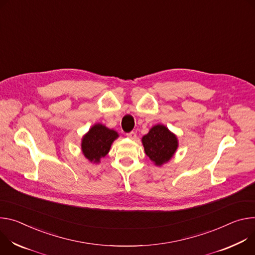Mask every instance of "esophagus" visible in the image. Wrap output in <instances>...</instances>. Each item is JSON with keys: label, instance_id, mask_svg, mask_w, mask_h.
Wrapping results in <instances>:
<instances>
[{"label": "esophagus", "instance_id": "34e87169", "mask_svg": "<svg viewBox=\"0 0 255 255\" xmlns=\"http://www.w3.org/2000/svg\"><path fill=\"white\" fill-rule=\"evenodd\" d=\"M127 136H128V138H130V139H135L136 133H135L134 131H130V132H128V133H127Z\"/></svg>", "mask_w": 255, "mask_h": 255}]
</instances>
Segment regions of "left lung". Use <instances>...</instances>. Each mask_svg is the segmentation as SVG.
Returning a JSON list of instances; mask_svg holds the SVG:
<instances>
[{"label":"left lung","instance_id":"left-lung-1","mask_svg":"<svg viewBox=\"0 0 255 255\" xmlns=\"http://www.w3.org/2000/svg\"><path fill=\"white\" fill-rule=\"evenodd\" d=\"M146 155L157 166L167 163L178 148L177 136L163 125L154 126L142 137Z\"/></svg>","mask_w":255,"mask_h":255}]
</instances>
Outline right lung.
<instances>
[{"instance_id":"right-lung-1","label":"right lung","mask_w":255,"mask_h":255,"mask_svg":"<svg viewBox=\"0 0 255 255\" xmlns=\"http://www.w3.org/2000/svg\"><path fill=\"white\" fill-rule=\"evenodd\" d=\"M119 133L106 128L101 124L94 125L82 138V152L90 162L99 163L102 157H105Z\"/></svg>"}]
</instances>
